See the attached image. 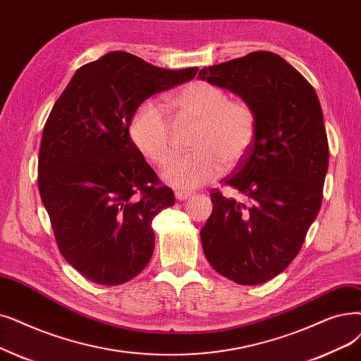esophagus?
Wrapping results in <instances>:
<instances>
[{
	"label": "esophagus",
	"mask_w": 361,
	"mask_h": 361,
	"mask_svg": "<svg viewBox=\"0 0 361 361\" xmlns=\"http://www.w3.org/2000/svg\"><path fill=\"white\" fill-rule=\"evenodd\" d=\"M192 196H193L192 192H185V190H177V192H176V197H177L178 200H185V199H189V197H192Z\"/></svg>",
	"instance_id": "1"
}]
</instances>
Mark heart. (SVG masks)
Here are the masks:
<instances>
[{
    "label": "heart",
    "mask_w": 361,
    "mask_h": 361,
    "mask_svg": "<svg viewBox=\"0 0 361 361\" xmlns=\"http://www.w3.org/2000/svg\"><path fill=\"white\" fill-rule=\"evenodd\" d=\"M181 115L199 119L190 153L177 154L164 169V178L181 190H192L223 174L226 162L238 164L252 147L257 114L242 99L208 81H193L168 97ZM135 147L147 161L162 166L172 152L171 121L161 103L146 100L137 107L130 123Z\"/></svg>",
    "instance_id": "1"
}]
</instances>
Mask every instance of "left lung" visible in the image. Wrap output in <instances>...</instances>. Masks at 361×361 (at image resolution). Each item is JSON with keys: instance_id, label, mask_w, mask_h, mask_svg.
<instances>
[{"instance_id": "left-lung-1", "label": "left lung", "mask_w": 361, "mask_h": 361, "mask_svg": "<svg viewBox=\"0 0 361 361\" xmlns=\"http://www.w3.org/2000/svg\"><path fill=\"white\" fill-rule=\"evenodd\" d=\"M199 78L238 94L257 114L252 147L221 181L243 199L211 190L203 252L218 274L261 285L286 270L322 207L329 165L322 106L305 78L270 51L203 68Z\"/></svg>"}]
</instances>
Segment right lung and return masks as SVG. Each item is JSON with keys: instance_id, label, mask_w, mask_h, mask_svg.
<instances>
[{"instance_id": "right-lung-1", "label": "right lung", "mask_w": 361, "mask_h": 361, "mask_svg": "<svg viewBox=\"0 0 361 361\" xmlns=\"http://www.w3.org/2000/svg\"><path fill=\"white\" fill-rule=\"evenodd\" d=\"M125 51L78 69L44 125L38 189L57 247L92 283L118 286L142 273L154 249L152 221L176 202L130 137L137 107L190 81Z\"/></svg>"}]
</instances>
